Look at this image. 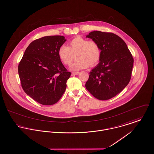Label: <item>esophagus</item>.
Instances as JSON below:
<instances>
[{
    "label": "esophagus",
    "instance_id": "obj_1",
    "mask_svg": "<svg viewBox=\"0 0 154 154\" xmlns=\"http://www.w3.org/2000/svg\"><path fill=\"white\" fill-rule=\"evenodd\" d=\"M79 73V72H73L72 73V75H78Z\"/></svg>",
    "mask_w": 154,
    "mask_h": 154
}]
</instances>
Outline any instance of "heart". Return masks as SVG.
Instances as JSON below:
<instances>
[{
    "mask_svg": "<svg viewBox=\"0 0 154 154\" xmlns=\"http://www.w3.org/2000/svg\"><path fill=\"white\" fill-rule=\"evenodd\" d=\"M75 55L77 59L70 65L72 70H79L98 64L101 56V49L98 43L89 41L81 36L73 38L69 46L63 45L58 50L60 60L66 65H69Z\"/></svg>",
    "mask_w": 154,
    "mask_h": 154,
    "instance_id": "1",
    "label": "heart"
}]
</instances>
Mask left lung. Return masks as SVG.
<instances>
[{"label": "left lung", "mask_w": 154, "mask_h": 154, "mask_svg": "<svg viewBox=\"0 0 154 154\" xmlns=\"http://www.w3.org/2000/svg\"><path fill=\"white\" fill-rule=\"evenodd\" d=\"M99 45V62L89 72L86 89L99 100H108L119 94L129 84L134 59L126 43L118 35L93 31L86 35Z\"/></svg>", "instance_id": "left-lung-1"}]
</instances>
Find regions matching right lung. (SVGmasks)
<instances>
[{
    "mask_svg": "<svg viewBox=\"0 0 154 154\" xmlns=\"http://www.w3.org/2000/svg\"><path fill=\"white\" fill-rule=\"evenodd\" d=\"M66 40L63 36H48L31 42L18 66L25 92L43 105L56 103L63 94L71 73L58 56Z\"/></svg>",
    "mask_w": 154,
    "mask_h": 154,
    "instance_id": "add662e5",
    "label": "right lung"
}]
</instances>
